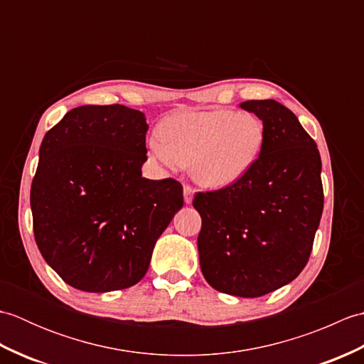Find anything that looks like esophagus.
I'll return each instance as SVG.
<instances>
[{
  "label": "esophagus",
  "instance_id": "34e87169",
  "mask_svg": "<svg viewBox=\"0 0 364 364\" xmlns=\"http://www.w3.org/2000/svg\"><path fill=\"white\" fill-rule=\"evenodd\" d=\"M194 192L196 189L191 186V184H184V202L188 205L192 203V198H194Z\"/></svg>",
  "mask_w": 364,
  "mask_h": 364
}]
</instances>
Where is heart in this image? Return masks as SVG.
<instances>
[{
	"label": "heart",
	"mask_w": 364,
	"mask_h": 364,
	"mask_svg": "<svg viewBox=\"0 0 364 364\" xmlns=\"http://www.w3.org/2000/svg\"><path fill=\"white\" fill-rule=\"evenodd\" d=\"M159 136L151 139L149 149L162 164H191L200 184L227 188L255 166L264 144V127L247 112H181L161 123Z\"/></svg>",
	"instance_id": "b5f03b06"
}]
</instances>
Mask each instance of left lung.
<instances>
[{"instance_id":"left-lung-1","label":"left lung","mask_w":364,"mask_h":364,"mask_svg":"<svg viewBox=\"0 0 364 364\" xmlns=\"http://www.w3.org/2000/svg\"><path fill=\"white\" fill-rule=\"evenodd\" d=\"M264 127L255 166L231 186L197 192L200 267L214 289L261 297L291 283L313 250L323 210L321 154L288 107L249 100Z\"/></svg>"}]
</instances>
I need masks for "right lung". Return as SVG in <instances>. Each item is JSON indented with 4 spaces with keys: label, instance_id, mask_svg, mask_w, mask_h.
Returning a JSON list of instances; mask_svg holds the SVG:
<instances>
[{
    "label": "right lung",
    "instance_id": "add662e5",
    "mask_svg": "<svg viewBox=\"0 0 364 364\" xmlns=\"http://www.w3.org/2000/svg\"><path fill=\"white\" fill-rule=\"evenodd\" d=\"M141 111L80 106L45 134L31 184L38 250L65 283L87 292L134 286L183 206L173 178L146 180Z\"/></svg>",
    "mask_w": 364,
    "mask_h": 364
}]
</instances>
